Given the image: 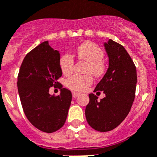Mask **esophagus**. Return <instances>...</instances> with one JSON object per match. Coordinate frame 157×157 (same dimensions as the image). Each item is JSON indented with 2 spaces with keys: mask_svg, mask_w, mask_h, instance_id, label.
<instances>
[{
  "mask_svg": "<svg viewBox=\"0 0 157 157\" xmlns=\"http://www.w3.org/2000/svg\"><path fill=\"white\" fill-rule=\"evenodd\" d=\"M79 94H80V93L77 92V91H73V92H72V95H73V98H77V97L78 96Z\"/></svg>",
  "mask_w": 157,
  "mask_h": 157,
  "instance_id": "esophagus-1",
  "label": "esophagus"
}]
</instances>
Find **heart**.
Returning a JSON list of instances; mask_svg holds the SVG:
<instances>
[{
  "label": "heart",
  "mask_w": 157,
  "mask_h": 157,
  "mask_svg": "<svg viewBox=\"0 0 157 157\" xmlns=\"http://www.w3.org/2000/svg\"><path fill=\"white\" fill-rule=\"evenodd\" d=\"M78 59L87 63L86 73H91L95 77H100L105 73V66L103 60L104 52L98 45L88 41L82 44L76 50ZM74 60L72 55L64 54L59 59L61 71L65 75H69L73 72ZM93 81L92 75L87 74L86 75H74L68 78L67 86L74 90H82L90 86Z\"/></svg>",
  "instance_id": "heart-1"
}]
</instances>
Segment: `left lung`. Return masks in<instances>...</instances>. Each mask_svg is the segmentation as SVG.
<instances>
[{"instance_id":"obj_1","label":"left lung","mask_w":157,"mask_h":157,"mask_svg":"<svg viewBox=\"0 0 157 157\" xmlns=\"http://www.w3.org/2000/svg\"><path fill=\"white\" fill-rule=\"evenodd\" d=\"M109 58L107 73L97 84L95 91H103L106 96L89 94L85 115L88 124L98 132H109L127 117L136 96V68L124 46L110 39L104 44Z\"/></svg>"}]
</instances>
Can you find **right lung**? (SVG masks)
Masks as SVG:
<instances>
[{
	"instance_id": "1",
	"label": "right lung",
	"mask_w": 157,
	"mask_h": 157,
	"mask_svg": "<svg viewBox=\"0 0 157 157\" xmlns=\"http://www.w3.org/2000/svg\"><path fill=\"white\" fill-rule=\"evenodd\" d=\"M59 59L58 50L44 41L26 54L17 75L25 115L35 128L46 133L54 132L64 125L72 99L71 90L58 82L63 75ZM52 86L60 89V96L49 94Z\"/></svg>"
}]
</instances>
